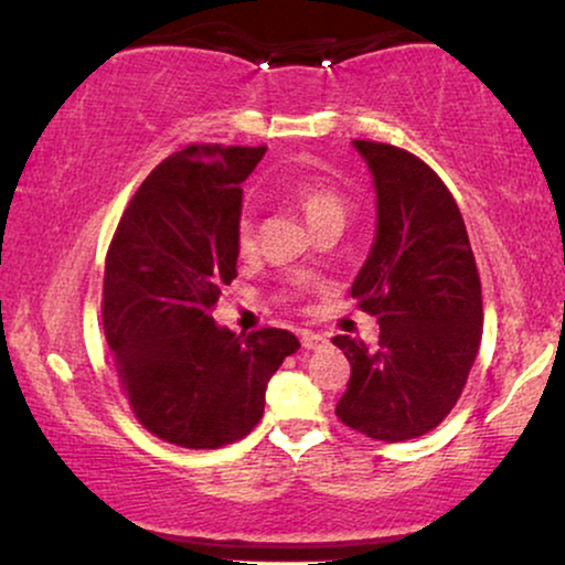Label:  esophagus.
Returning <instances> with one entry per match:
<instances>
[{"label":"esophagus","instance_id":"esophagus-1","mask_svg":"<svg viewBox=\"0 0 565 565\" xmlns=\"http://www.w3.org/2000/svg\"><path fill=\"white\" fill-rule=\"evenodd\" d=\"M300 342H303L306 350H323V347H329V339L321 337V334H313V331H303V337H300Z\"/></svg>","mask_w":565,"mask_h":565}]
</instances>
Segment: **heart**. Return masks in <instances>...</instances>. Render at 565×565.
<instances>
[{"label":"heart","instance_id":"b5f03b06","mask_svg":"<svg viewBox=\"0 0 565 565\" xmlns=\"http://www.w3.org/2000/svg\"><path fill=\"white\" fill-rule=\"evenodd\" d=\"M285 195L300 207V213L306 215L308 226L313 231L327 226V223H344V192L323 174H296L292 180H288V184H285ZM236 246L242 254H252L254 246H257V223H254L249 213H244L242 218H238Z\"/></svg>","mask_w":565,"mask_h":565}]
</instances>
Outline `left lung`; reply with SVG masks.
Listing matches in <instances>:
<instances>
[{
	"mask_svg": "<svg viewBox=\"0 0 565 565\" xmlns=\"http://www.w3.org/2000/svg\"><path fill=\"white\" fill-rule=\"evenodd\" d=\"M352 146L373 174L377 215L352 298L381 323V344L334 337L352 365L337 416L373 439L404 443L435 429L460 398L483 334L481 280L445 182L391 143Z\"/></svg>",
	"mask_w": 565,
	"mask_h": 565,
	"instance_id": "left-lung-1",
	"label": "left lung"
}]
</instances>
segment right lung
I'll return each mask as SVG.
<instances>
[{
	"label": "right lung",
	"mask_w": 565,
	"mask_h": 565,
	"mask_svg": "<svg viewBox=\"0 0 565 565\" xmlns=\"http://www.w3.org/2000/svg\"><path fill=\"white\" fill-rule=\"evenodd\" d=\"M265 146H188L146 177L105 262L103 327L136 419L167 443L213 450L249 435L265 391L300 342L213 321L236 277L242 182Z\"/></svg>",
	"instance_id": "1"
}]
</instances>
